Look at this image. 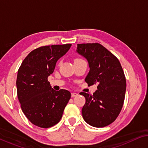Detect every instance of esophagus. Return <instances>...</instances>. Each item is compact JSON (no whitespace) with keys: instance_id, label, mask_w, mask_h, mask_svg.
<instances>
[{"instance_id":"esophagus-1","label":"esophagus","mask_w":148,"mask_h":148,"mask_svg":"<svg viewBox=\"0 0 148 148\" xmlns=\"http://www.w3.org/2000/svg\"><path fill=\"white\" fill-rule=\"evenodd\" d=\"M77 93H71V97L72 98H73V97H75V96H77Z\"/></svg>"}]
</instances>
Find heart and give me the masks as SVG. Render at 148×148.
<instances>
[{
    "mask_svg": "<svg viewBox=\"0 0 148 148\" xmlns=\"http://www.w3.org/2000/svg\"><path fill=\"white\" fill-rule=\"evenodd\" d=\"M82 60V59H80V58H76V59L75 60V61H76V60Z\"/></svg>",
    "mask_w": 148,
    "mask_h": 148,
    "instance_id": "obj_1",
    "label": "heart"
}]
</instances>
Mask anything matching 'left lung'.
Returning a JSON list of instances; mask_svg holds the SVG:
<instances>
[{
  "label": "left lung",
  "mask_w": 148,
  "mask_h": 148,
  "mask_svg": "<svg viewBox=\"0 0 148 148\" xmlns=\"http://www.w3.org/2000/svg\"><path fill=\"white\" fill-rule=\"evenodd\" d=\"M77 52L88 61L90 71L85 81L97 85L92 95L81 92L86 98L82 108L84 121L91 126L104 127L120 114L126 92V79L118 58L98 43L77 44Z\"/></svg>",
  "instance_id": "obj_1"
}]
</instances>
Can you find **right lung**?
<instances>
[{
    "mask_svg": "<svg viewBox=\"0 0 148 148\" xmlns=\"http://www.w3.org/2000/svg\"><path fill=\"white\" fill-rule=\"evenodd\" d=\"M71 46V44L45 46L32 51L18 70L17 97L22 111L32 124L49 128L59 122L71 98L68 90L55 91L48 77L56 63Z\"/></svg>",
    "mask_w": 148,
    "mask_h": 148,
    "instance_id": "obj_1",
    "label": "right lung"
}]
</instances>
